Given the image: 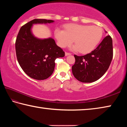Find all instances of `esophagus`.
<instances>
[{
	"instance_id": "esophagus-1",
	"label": "esophagus",
	"mask_w": 127,
	"mask_h": 127,
	"mask_svg": "<svg viewBox=\"0 0 127 127\" xmlns=\"http://www.w3.org/2000/svg\"><path fill=\"white\" fill-rule=\"evenodd\" d=\"M70 54H70V53H67V52H65V56L69 55H70Z\"/></svg>"
}]
</instances>
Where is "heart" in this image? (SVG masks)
<instances>
[{
    "label": "heart",
    "instance_id": "1",
    "mask_svg": "<svg viewBox=\"0 0 127 127\" xmlns=\"http://www.w3.org/2000/svg\"><path fill=\"white\" fill-rule=\"evenodd\" d=\"M54 36L58 45L65 48L71 45V50L87 54L93 51L102 37V29L97 26L69 24L65 30L56 29Z\"/></svg>",
    "mask_w": 127,
    "mask_h": 127
}]
</instances>
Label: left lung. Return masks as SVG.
I'll return each mask as SVG.
<instances>
[{
  "instance_id": "8db88e82",
  "label": "left lung",
  "mask_w": 127,
  "mask_h": 127,
  "mask_svg": "<svg viewBox=\"0 0 127 127\" xmlns=\"http://www.w3.org/2000/svg\"><path fill=\"white\" fill-rule=\"evenodd\" d=\"M74 56L76 62L72 69L75 78L84 83L97 81L107 71L112 61V38L107 36L91 53L83 56Z\"/></svg>"
}]
</instances>
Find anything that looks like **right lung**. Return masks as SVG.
Wrapping results in <instances>:
<instances>
[{"mask_svg": "<svg viewBox=\"0 0 127 127\" xmlns=\"http://www.w3.org/2000/svg\"><path fill=\"white\" fill-rule=\"evenodd\" d=\"M53 20L35 19L21 27L16 41L17 58L25 73L32 78L44 80L53 74L55 61L65 53L53 38H38L32 32L35 24L53 23Z\"/></svg>", "mask_w": 127, "mask_h": 127, "instance_id": "right-lung-1", "label": "right lung"}]
</instances>
